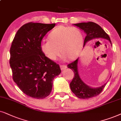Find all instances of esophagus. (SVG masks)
Here are the masks:
<instances>
[{
    "label": "esophagus",
    "instance_id": "1",
    "mask_svg": "<svg viewBox=\"0 0 121 121\" xmlns=\"http://www.w3.org/2000/svg\"><path fill=\"white\" fill-rule=\"evenodd\" d=\"M67 68V66L66 65H61L60 66V69L61 70H64Z\"/></svg>",
    "mask_w": 121,
    "mask_h": 121
}]
</instances>
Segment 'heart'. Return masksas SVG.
Instances as JSON below:
<instances>
[{"label": "heart", "instance_id": "b5f03b06", "mask_svg": "<svg viewBox=\"0 0 121 121\" xmlns=\"http://www.w3.org/2000/svg\"><path fill=\"white\" fill-rule=\"evenodd\" d=\"M49 40H44L40 45L44 54L51 60H55L60 52L64 60H74L81 54L83 46L82 32L75 27L59 26L49 35Z\"/></svg>", "mask_w": 121, "mask_h": 121}]
</instances>
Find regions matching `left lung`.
I'll list each match as a JSON object with an SVG mask.
<instances>
[{
	"label": "left lung",
	"instance_id": "obj_1",
	"mask_svg": "<svg viewBox=\"0 0 121 121\" xmlns=\"http://www.w3.org/2000/svg\"><path fill=\"white\" fill-rule=\"evenodd\" d=\"M73 25L78 27L86 33V36L85 39L83 46L89 41L99 38L108 40L112 45L109 36L98 24L93 22H87L74 24ZM78 61V58L75 61L67 65V67L71 69L74 73V77L70 84L72 92L77 97L82 99H87L97 96L102 92L106 83L96 88L91 87L87 85L81 80L78 73L77 66Z\"/></svg>",
	"mask_w": 121,
	"mask_h": 121
}]
</instances>
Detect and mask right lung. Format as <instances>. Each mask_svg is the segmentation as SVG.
<instances>
[{
    "label": "right lung",
    "instance_id": "1",
    "mask_svg": "<svg viewBox=\"0 0 121 121\" xmlns=\"http://www.w3.org/2000/svg\"><path fill=\"white\" fill-rule=\"evenodd\" d=\"M55 24L29 22L18 30L11 46L10 65L13 78L30 97L44 99L51 93L52 81L61 71L59 65L45 56L40 45Z\"/></svg>",
    "mask_w": 121,
    "mask_h": 121
}]
</instances>
